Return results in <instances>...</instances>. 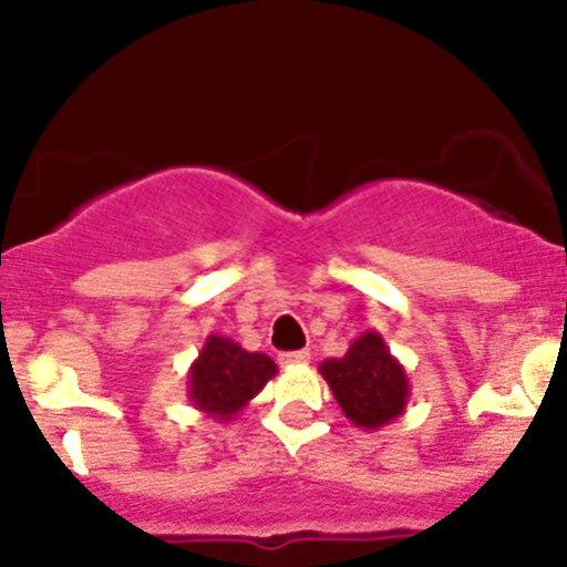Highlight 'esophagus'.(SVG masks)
I'll return each instance as SVG.
<instances>
[{
	"label": "esophagus",
	"mask_w": 567,
	"mask_h": 567,
	"mask_svg": "<svg viewBox=\"0 0 567 567\" xmlns=\"http://www.w3.org/2000/svg\"><path fill=\"white\" fill-rule=\"evenodd\" d=\"M310 362V351H290V353H279V364L282 368H299V364Z\"/></svg>",
	"instance_id": "1"
}]
</instances>
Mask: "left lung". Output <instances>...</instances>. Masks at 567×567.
Returning a JSON list of instances; mask_svg holds the SVG:
<instances>
[{
    "mask_svg": "<svg viewBox=\"0 0 567 567\" xmlns=\"http://www.w3.org/2000/svg\"><path fill=\"white\" fill-rule=\"evenodd\" d=\"M318 370L340 403L342 414L362 431L390 425L409 403V375L379 331L359 334L348 346L346 357L326 359Z\"/></svg>",
    "mask_w": 567,
    "mask_h": 567,
    "instance_id": "1",
    "label": "left lung"
}]
</instances>
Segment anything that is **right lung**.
Returning <instances> with one entry per match:
<instances>
[{
	"instance_id": "add662e5",
	"label": "right lung",
	"mask_w": 567,
	"mask_h": 567,
	"mask_svg": "<svg viewBox=\"0 0 567 567\" xmlns=\"http://www.w3.org/2000/svg\"><path fill=\"white\" fill-rule=\"evenodd\" d=\"M277 375L271 357L247 351L230 337L210 334L188 368V400L216 422H227Z\"/></svg>"
}]
</instances>
